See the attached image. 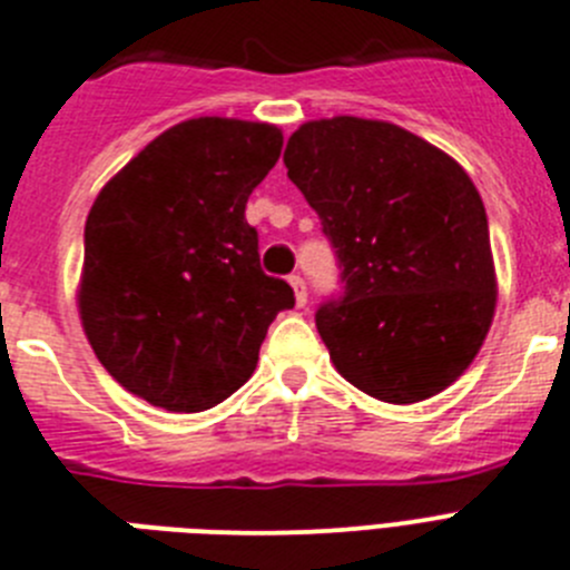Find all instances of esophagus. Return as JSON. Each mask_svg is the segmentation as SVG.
<instances>
[{
	"mask_svg": "<svg viewBox=\"0 0 570 570\" xmlns=\"http://www.w3.org/2000/svg\"><path fill=\"white\" fill-rule=\"evenodd\" d=\"M291 288H294V296H296V305H305L308 302V291H305V279L302 276H291Z\"/></svg>",
	"mask_w": 570,
	"mask_h": 570,
	"instance_id": "obj_1",
	"label": "esophagus"
}]
</instances>
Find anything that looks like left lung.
Returning a JSON list of instances; mask_svg holds the SVG:
<instances>
[{
  "instance_id": "8db88e82",
  "label": "left lung",
  "mask_w": 570,
  "mask_h": 570,
  "mask_svg": "<svg viewBox=\"0 0 570 570\" xmlns=\"http://www.w3.org/2000/svg\"><path fill=\"white\" fill-rule=\"evenodd\" d=\"M282 163L334 242L345 296L316 331L374 400L436 396L480 354L497 311L482 196L454 156L382 119H311Z\"/></svg>"
}]
</instances>
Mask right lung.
Masks as SVG:
<instances>
[{"label":"right lung","mask_w":570,"mask_h":570,"mask_svg":"<svg viewBox=\"0 0 570 570\" xmlns=\"http://www.w3.org/2000/svg\"><path fill=\"white\" fill-rule=\"evenodd\" d=\"M282 150L268 122L196 116L145 145L90 205L77 288L82 331L125 391L208 411L256 371L288 282L259 268L245 205Z\"/></svg>","instance_id":"right-lung-1"}]
</instances>
